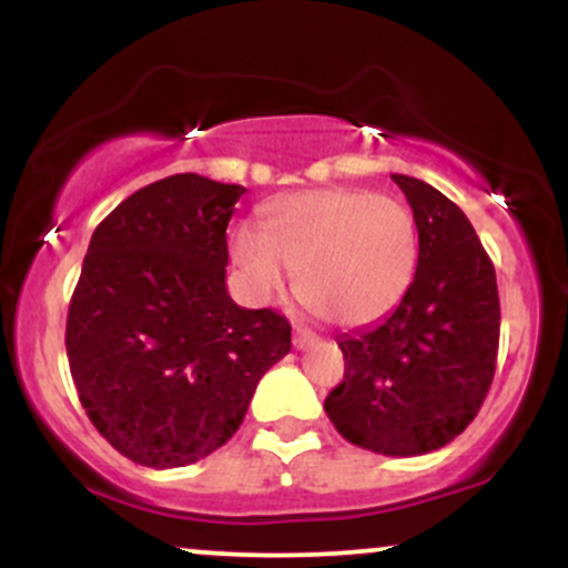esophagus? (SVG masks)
Listing matches in <instances>:
<instances>
[{
	"mask_svg": "<svg viewBox=\"0 0 568 568\" xmlns=\"http://www.w3.org/2000/svg\"><path fill=\"white\" fill-rule=\"evenodd\" d=\"M312 342H315V334H312L310 328H302V325H296V328H293V347L304 349V347H310Z\"/></svg>",
	"mask_w": 568,
	"mask_h": 568,
	"instance_id": "1",
	"label": "esophagus"
}]
</instances>
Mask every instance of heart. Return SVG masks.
<instances>
[{
  "mask_svg": "<svg viewBox=\"0 0 568 568\" xmlns=\"http://www.w3.org/2000/svg\"><path fill=\"white\" fill-rule=\"evenodd\" d=\"M416 253L419 234L400 200L347 186L272 202L262 226L234 234V262L256 296H277L298 272L302 302L344 328L379 321L400 302Z\"/></svg>",
  "mask_w": 568,
  "mask_h": 568,
  "instance_id": "heart-1",
  "label": "heart"
}]
</instances>
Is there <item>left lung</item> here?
Listing matches in <instances>:
<instances>
[{"label":"left lung","mask_w":568,"mask_h":568,"mask_svg":"<svg viewBox=\"0 0 568 568\" xmlns=\"http://www.w3.org/2000/svg\"><path fill=\"white\" fill-rule=\"evenodd\" d=\"M406 194L419 232L408 291L384 321L336 338L344 382L325 414L355 446L384 456L438 452L475 419L497 368V275L459 205L410 175Z\"/></svg>","instance_id":"left-lung-1"}]
</instances>
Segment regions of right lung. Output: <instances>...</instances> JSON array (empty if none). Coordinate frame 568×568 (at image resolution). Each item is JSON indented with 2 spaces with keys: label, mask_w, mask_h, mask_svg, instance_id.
I'll list each match as a JSON object with an SVG mask.
<instances>
[{
  "label": "right lung",
  "mask_w": 568,
  "mask_h": 568,
  "mask_svg": "<svg viewBox=\"0 0 568 568\" xmlns=\"http://www.w3.org/2000/svg\"><path fill=\"white\" fill-rule=\"evenodd\" d=\"M245 186L175 173L122 200L90 237L67 355L82 408L135 465L205 459L237 433L291 325L226 293V226Z\"/></svg>",
  "instance_id": "add662e5"
}]
</instances>
